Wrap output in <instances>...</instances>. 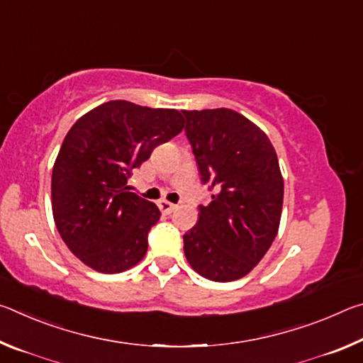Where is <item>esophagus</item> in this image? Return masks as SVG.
Here are the masks:
<instances>
[{
    "label": "esophagus",
    "mask_w": 363,
    "mask_h": 363,
    "mask_svg": "<svg viewBox=\"0 0 363 363\" xmlns=\"http://www.w3.org/2000/svg\"><path fill=\"white\" fill-rule=\"evenodd\" d=\"M158 208L163 214H169L176 210V205L169 203V201H167V200H162V201H158Z\"/></svg>",
    "instance_id": "obj_1"
}]
</instances>
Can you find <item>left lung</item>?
<instances>
[{
  "label": "left lung",
  "instance_id": "obj_1",
  "mask_svg": "<svg viewBox=\"0 0 363 363\" xmlns=\"http://www.w3.org/2000/svg\"><path fill=\"white\" fill-rule=\"evenodd\" d=\"M201 182L211 190L184 233V253L201 277L242 279L277 235L284 179L277 153L255 123L235 110H182Z\"/></svg>",
  "mask_w": 363,
  "mask_h": 363
}]
</instances>
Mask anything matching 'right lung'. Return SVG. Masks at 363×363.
Instances as JSON below:
<instances>
[{"instance_id": "1", "label": "right lung", "mask_w": 363, "mask_h": 363, "mask_svg": "<svg viewBox=\"0 0 363 363\" xmlns=\"http://www.w3.org/2000/svg\"><path fill=\"white\" fill-rule=\"evenodd\" d=\"M182 128L174 108L110 101L67 133L52 168V214L62 240L86 266L118 274L145 256L160 210L128 192L126 182L157 145Z\"/></svg>"}]
</instances>
